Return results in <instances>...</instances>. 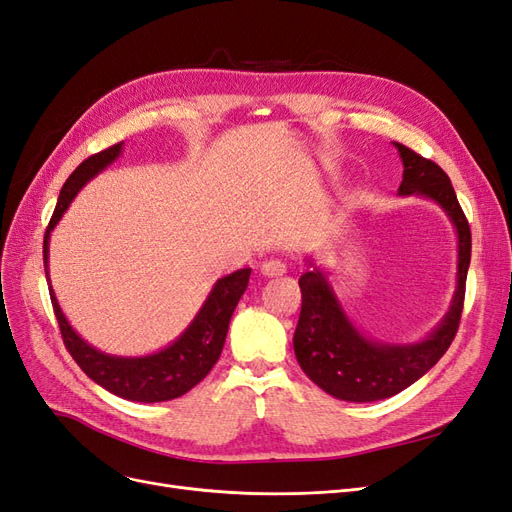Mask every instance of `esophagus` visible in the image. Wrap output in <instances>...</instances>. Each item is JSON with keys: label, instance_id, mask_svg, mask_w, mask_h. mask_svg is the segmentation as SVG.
I'll return each instance as SVG.
<instances>
[{"label": "esophagus", "instance_id": "esophagus-1", "mask_svg": "<svg viewBox=\"0 0 512 512\" xmlns=\"http://www.w3.org/2000/svg\"><path fill=\"white\" fill-rule=\"evenodd\" d=\"M260 273L265 277H280L286 273V265L282 260H267L260 265Z\"/></svg>", "mask_w": 512, "mask_h": 512}]
</instances>
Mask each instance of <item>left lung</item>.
<instances>
[{
	"instance_id": "8db88e82",
	"label": "left lung",
	"mask_w": 512,
	"mask_h": 512,
	"mask_svg": "<svg viewBox=\"0 0 512 512\" xmlns=\"http://www.w3.org/2000/svg\"><path fill=\"white\" fill-rule=\"evenodd\" d=\"M404 179L399 196H423L440 205L457 232V286L446 316L421 342L384 344L363 335L344 312L327 273L312 260L299 277L301 316L292 344L305 376L324 393L337 399L365 404L393 397L408 389L436 365L451 346L459 329L466 277L472 254V235L451 179L444 170L406 145L395 143Z\"/></svg>"
}]
</instances>
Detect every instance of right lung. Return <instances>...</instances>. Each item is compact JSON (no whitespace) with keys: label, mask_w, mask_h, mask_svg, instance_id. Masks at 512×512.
Returning a JSON list of instances; mask_svg holds the SVG:
<instances>
[{"label":"right lung","mask_w":512,"mask_h":512,"mask_svg":"<svg viewBox=\"0 0 512 512\" xmlns=\"http://www.w3.org/2000/svg\"><path fill=\"white\" fill-rule=\"evenodd\" d=\"M121 147L123 143H117L81 162L66 179L64 188H61L42 247L46 282L49 284L51 230L57 226L61 215L68 211L74 196L83 190V185L121 156ZM250 273L252 269H239L215 282L203 307L198 309V314L190 322V327L173 344L145 356H115L96 350L70 327V322L66 320L57 303L53 288H49V292L61 337H64V344L76 365L108 393L128 401L156 404V401H168L185 395L218 363L226 342L232 312H235V307L247 288V282H250Z\"/></svg>","instance_id":"obj_1"}]
</instances>
